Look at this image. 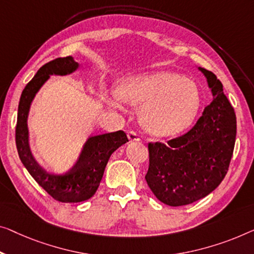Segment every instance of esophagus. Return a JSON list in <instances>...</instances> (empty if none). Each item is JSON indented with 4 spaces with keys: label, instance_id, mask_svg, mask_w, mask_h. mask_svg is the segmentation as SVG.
Masks as SVG:
<instances>
[{
    "label": "esophagus",
    "instance_id": "34e87169",
    "mask_svg": "<svg viewBox=\"0 0 254 254\" xmlns=\"http://www.w3.org/2000/svg\"><path fill=\"white\" fill-rule=\"evenodd\" d=\"M127 138H128V140H130V141H139V140H140L139 134L134 131L127 132Z\"/></svg>",
    "mask_w": 254,
    "mask_h": 254
}]
</instances>
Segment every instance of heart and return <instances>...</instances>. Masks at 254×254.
<instances>
[{
	"label": "heart",
	"mask_w": 254,
	"mask_h": 254,
	"mask_svg": "<svg viewBox=\"0 0 254 254\" xmlns=\"http://www.w3.org/2000/svg\"><path fill=\"white\" fill-rule=\"evenodd\" d=\"M116 98L108 99L112 107L122 101L140 106L142 127L155 135H173L190 126L200 107V91L194 79L175 71H153L121 78Z\"/></svg>",
	"instance_id": "b5f03b06"
}]
</instances>
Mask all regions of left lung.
<instances>
[{"label": "left lung", "mask_w": 254, "mask_h": 254, "mask_svg": "<svg viewBox=\"0 0 254 254\" xmlns=\"http://www.w3.org/2000/svg\"><path fill=\"white\" fill-rule=\"evenodd\" d=\"M213 100L187 133L166 145L149 143V168L145 179L150 190L170 206L205 197L224 180L236 139V115L217 76L198 67Z\"/></svg>", "instance_id": "obj_1"}]
</instances>
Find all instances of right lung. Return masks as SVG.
Returning <instances> with one entry per match:
<instances>
[{
  "label": "right lung",
  "mask_w": 254,
  "mask_h": 254,
  "mask_svg": "<svg viewBox=\"0 0 254 254\" xmlns=\"http://www.w3.org/2000/svg\"><path fill=\"white\" fill-rule=\"evenodd\" d=\"M78 68L79 64L75 62L73 57L57 58L45 64L25 86L18 106L16 145L21 163L49 195L64 203H79L92 197L103 179L111 155L128 141L123 131L91 135L83 143L74 165L60 175L45 170L34 157L28 130L29 109L34 98L52 75L66 76Z\"/></svg>",
  "instance_id": "add662e5"
}]
</instances>
